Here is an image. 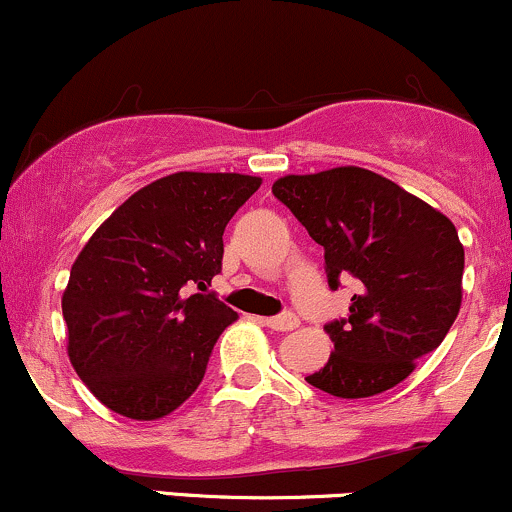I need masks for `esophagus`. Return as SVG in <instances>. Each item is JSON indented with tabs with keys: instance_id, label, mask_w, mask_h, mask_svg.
<instances>
[{
	"instance_id": "esophagus-1",
	"label": "esophagus",
	"mask_w": 512,
	"mask_h": 512,
	"mask_svg": "<svg viewBox=\"0 0 512 512\" xmlns=\"http://www.w3.org/2000/svg\"><path fill=\"white\" fill-rule=\"evenodd\" d=\"M265 325L267 328H272V330H294V328H299L301 325V320H299V316H294V313H282V316H274V318H265Z\"/></svg>"
}]
</instances>
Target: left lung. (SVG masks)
<instances>
[{
    "label": "left lung",
    "mask_w": 512,
    "mask_h": 512,
    "mask_svg": "<svg viewBox=\"0 0 512 512\" xmlns=\"http://www.w3.org/2000/svg\"><path fill=\"white\" fill-rule=\"evenodd\" d=\"M272 192L325 250L328 284L355 277L350 316L325 325L335 350L306 381L338 398L389 391L435 350L462 306L454 223L364 167L286 174Z\"/></svg>",
    "instance_id": "8db88e82"
}]
</instances>
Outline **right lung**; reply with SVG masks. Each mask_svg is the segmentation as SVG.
Instances as JSON below:
<instances>
[{
	"label": "right lung",
	"mask_w": 512,
	"mask_h": 512,
	"mask_svg": "<svg viewBox=\"0 0 512 512\" xmlns=\"http://www.w3.org/2000/svg\"><path fill=\"white\" fill-rule=\"evenodd\" d=\"M262 179L174 172L138 189L94 230L63 291L67 357L109 411L157 420L201 384L238 313L206 291L223 230Z\"/></svg>",
	"instance_id": "obj_1"
}]
</instances>
